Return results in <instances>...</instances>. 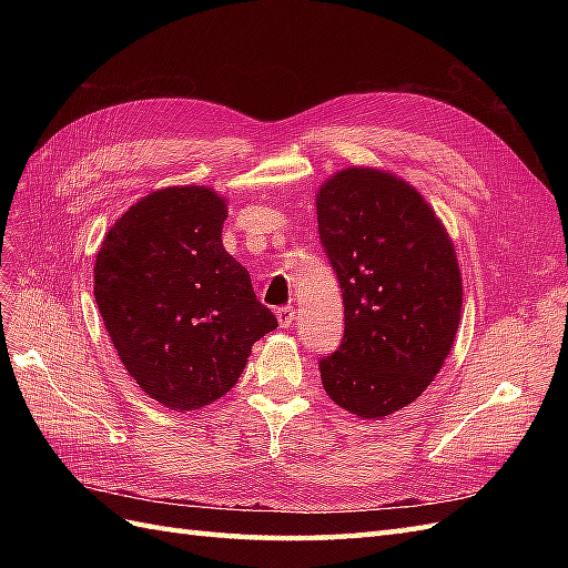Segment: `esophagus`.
<instances>
[{
	"instance_id": "esophagus-1",
	"label": "esophagus",
	"mask_w": 568,
	"mask_h": 568,
	"mask_svg": "<svg viewBox=\"0 0 568 568\" xmlns=\"http://www.w3.org/2000/svg\"><path fill=\"white\" fill-rule=\"evenodd\" d=\"M277 320H280V324L284 326V329H286V326L294 324L296 311H294V307H291V305H282V307H277Z\"/></svg>"
}]
</instances>
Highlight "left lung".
Listing matches in <instances>:
<instances>
[{"label":"left lung","mask_w":568,"mask_h":568,"mask_svg":"<svg viewBox=\"0 0 568 568\" xmlns=\"http://www.w3.org/2000/svg\"><path fill=\"white\" fill-rule=\"evenodd\" d=\"M317 230L346 317L338 351L320 359L324 390L357 417H388L450 355L462 313L455 246L417 189L376 168L322 184Z\"/></svg>","instance_id":"left-lung-1"}]
</instances>
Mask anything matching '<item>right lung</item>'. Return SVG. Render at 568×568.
<instances>
[{
    "mask_svg": "<svg viewBox=\"0 0 568 568\" xmlns=\"http://www.w3.org/2000/svg\"><path fill=\"white\" fill-rule=\"evenodd\" d=\"M225 220L211 186H165L130 205L97 253L94 298L118 357L149 398L178 412L222 398L253 343L277 329L222 246Z\"/></svg>",
    "mask_w": 568,
    "mask_h": 568,
    "instance_id": "1",
    "label": "right lung"
}]
</instances>
